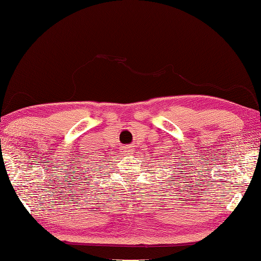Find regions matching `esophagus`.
Here are the masks:
<instances>
[{
    "label": "esophagus",
    "instance_id": "34e87169",
    "mask_svg": "<svg viewBox=\"0 0 261 261\" xmlns=\"http://www.w3.org/2000/svg\"><path fill=\"white\" fill-rule=\"evenodd\" d=\"M125 151H126V153H129V151H130V148H126V147H125ZM130 154V153H129Z\"/></svg>",
    "mask_w": 261,
    "mask_h": 261
}]
</instances>
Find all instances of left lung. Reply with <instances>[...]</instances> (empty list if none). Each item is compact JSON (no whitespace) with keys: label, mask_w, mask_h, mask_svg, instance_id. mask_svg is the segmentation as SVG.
<instances>
[{"label":"left lung","mask_w":261,"mask_h":261,"mask_svg":"<svg viewBox=\"0 0 261 261\" xmlns=\"http://www.w3.org/2000/svg\"><path fill=\"white\" fill-rule=\"evenodd\" d=\"M164 168H165V167H164Z\"/></svg>","instance_id":"left-lung-1"}]
</instances>
